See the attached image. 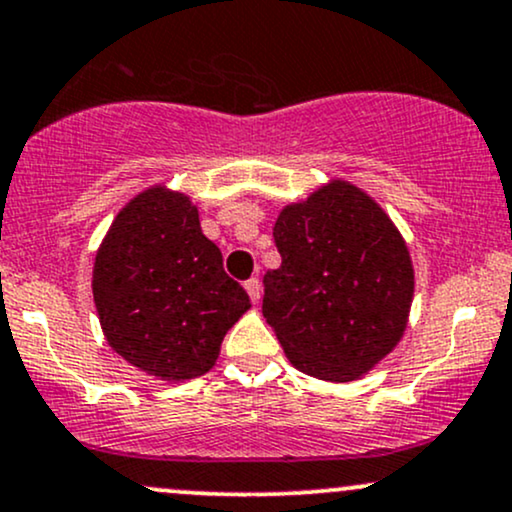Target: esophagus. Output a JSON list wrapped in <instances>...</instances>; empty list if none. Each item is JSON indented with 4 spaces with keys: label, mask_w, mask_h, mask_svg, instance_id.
<instances>
[{
    "label": "esophagus",
    "mask_w": 512,
    "mask_h": 512,
    "mask_svg": "<svg viewBox=\"0 0 512 512\" xmlns=\"http://www.w3.org/2000/svg\"><path fill=\"white\" fill-rule=\"evenodd\" d=\"M245 291H248V296H250L252 303H260V298H262L260 279H248V281H245Z\"/></svg>",
    "instance_id": "1"
}]
</instances>
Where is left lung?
I'll return each mask as SVG.
<instances>
[{"label":"left lung","mask_w":512,"mask_h":512,"mask_svg":"<svg viewBox=\"0 0 512 512\" xmlns=\"http://www.w3.org/2000/svg\"><path fill=\"white\" fill-rule=\"evenodd\" d=\"M281 267L264 274L262 315L286 358L351 383L395 349L409 322L414 267L402 233L361 187L330 180L274 223Z\"/></svg>","instance_id":"8db88e82"}]
</instances>
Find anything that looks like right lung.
<instances>
[{"label": "right lung", "instance_id": "1", "mask_svg": "<svg viewBox=\"0 0 512 512\" xmlns=\"http://www.w3.org/2000/svg\"><path fill=\"white\" fill-rule=\"evenodd\" d=\"M91 289L115 354L168 383L211 370L226 332L250 308L192 199L166 185L120 209L96 252Z\"/></svg>", "mask_w": 512, "mask_h": 512}]
</instances>
